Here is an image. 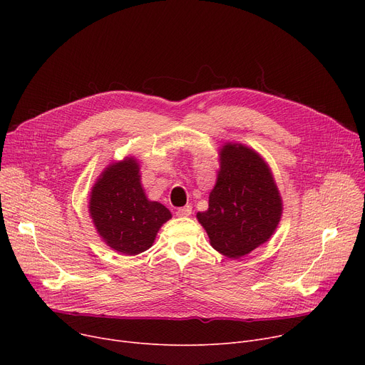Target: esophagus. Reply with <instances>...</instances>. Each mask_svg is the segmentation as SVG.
<instances>
[{"mask_svg":"<svg viewBox=\"0 0 365 365\" xmlns=\"http://www.w3.org/2000/svg\"><path fill=\"white\" fill-rule=\"evenodd\" d=\"M190 213H192V207L190 205H185V207H180L176 210V215L179 217H187V216H190Z\"/></svg>","mask_w":365,"mask_h":365,"instance_id":"34e87169","label":"esophagus"}]
</instances>
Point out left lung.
Segmentation results:
<instances>
[{
    "label": "left lung",
    "instance_id": "1",
    "mask_svg": "<svg viewBox=\"0 0 365 365\" xmlns=\"http://www.w3.org/2000/svg\"><path fill=\"white\" fill-rule=\"evenodd\" d=\"M281 213L282 201L269 167L250 148L225 145L208 210L197 215L215 250L234 259L248 255L271 238Z\"/></svg>",
    "mask_w": 365,
    "mask_h": 365
}]
</instances>
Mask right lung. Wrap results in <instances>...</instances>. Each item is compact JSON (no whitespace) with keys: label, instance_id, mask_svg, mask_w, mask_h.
<instances>
[{"label":"right lung","instance_id":"add662e5","mask_svg":"<svg viewBox=\"0 0 365 365\" xmlns=\"http://www.w3.org/2000/svg\"><path fill=\"white\" fill-rule=\"evenodd\" d=\"M90 216L103 241L121 255H139L152 245L171 213L149 201L136 160L109 165L91 189Z\"/></svg>","mask_w":365,"mask_h":365}]
</instances>
